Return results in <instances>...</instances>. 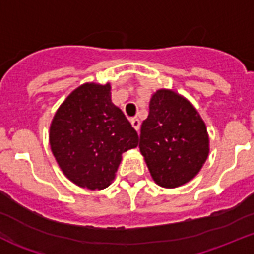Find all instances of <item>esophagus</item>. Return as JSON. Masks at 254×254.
<instances>
[{
  "label": "esophagus",
  "mask_w": 254,
  "mask_h": 254,
  "mask_svg": "<svg viewBox=\"0 0 254 254\" xmlns=\"http://www.w3.org/2000/svg\"><path fill=\"white\" fill-rule=\"evenodd\" d=\"M131 125L136 131H139V129H140V122H139L138 119H131Z\"/></svg>",
  "instance_id": "34e87169"
}]
</instances>
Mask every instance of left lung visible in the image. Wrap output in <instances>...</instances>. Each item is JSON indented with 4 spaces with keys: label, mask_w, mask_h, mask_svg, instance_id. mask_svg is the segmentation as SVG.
Instances as JSON below:
<instances>
[{
    "label": "left lung",
    "mask_w": 254,
    "mask_h": 254,
    "mask_svg": "<svg viewBox=\"0 0 254 254\" xmlns=\"http://www.w3.org/2000/svg\"><path fill=\"white\" fill-rule=\"evenodd\" d=\"M139 148L157 185L175 189L191 181L209 155L206 125L193 105L175 91L153 93Z\"/></svg>",
    "instance_id": "obj_1"
}]
</instances>
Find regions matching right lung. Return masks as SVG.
<instances>
[{
  "mask_svg": "<svg viewBox=\"0 0 254 254\" xmlns=\"http://www.w3.org/2000/svg\"><path fill=\"white\" fill-rule=\"evenodd\" d=\"M49 143L68 180L102 190L114 181L123 153L136 148L138 134L111 102L110 83H84L57 110Z\"/></svg>",
  "mask_w": 254,
  "mask_h": 254,
  "instance_id": "right-lung-1",
  "label": "right lung"
}]
</instances>
